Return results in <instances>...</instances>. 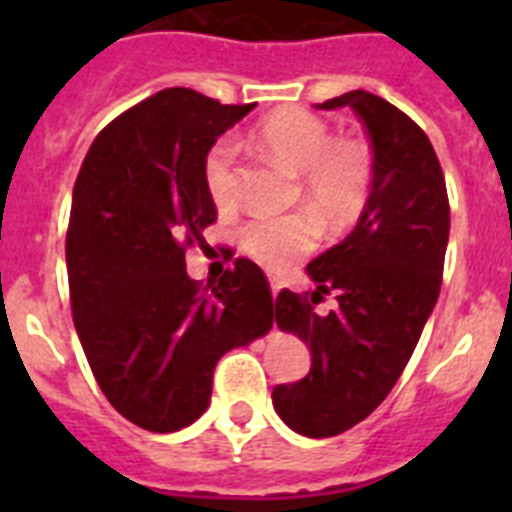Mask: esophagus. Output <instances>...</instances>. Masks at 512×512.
I'll list each match as a JSON object with an SVG mask.
<instances>
[{"label":"esophagus","mask_w":512,"mask_h":512,"mask_svg":"<svg viewBox=\"0 0 512 512\" xmlns=\"http://www.w3.org/2000/svg\"><path fill=\"white\" fill-rule=\"evenodd\" d=\"M269 284H271V295L277 297V295H279V289H282V279L274 277V274H269Z\"/></svg>","instance_id":"34e87169"}]
</instances>
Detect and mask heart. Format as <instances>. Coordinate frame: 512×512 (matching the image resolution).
Returning <instances> with one entry per match:
<instances>
[{"label": "heart", "instance_id": "heart-1", "mask_svg": "<svg viewBox=\"0 0 512 512\" xmlns=\"http://www.w3.org/2000/svg\"><path fill=\"white\" fill-rule=\"evenodd\" d=\"M251 146L300 174L302 194L330 223L354 220L372 192V151L359 138H333L328 122L307 110H279L251 133ZM238 153L230 138L215 140L202 158V182L217 207L238 200ZM320 223L310 212H256L241 225L238 238L248 256L284 269L318 243Z\"/></svg>", "mask_w": 512, "mask_h": 512}]
</instances>
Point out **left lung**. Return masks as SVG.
Listing matches in <instances>:
<instances>
[{"label":"left lung","mask_w":512,"mask_h":512,"mask_svg":"<svg viewBox=\"0 0 512 512\" xmlns=\"http://www.w3.org/2000/svg\"><path fill=\"white\" fill-rule=\"evenodd\" d=\"M338 107H351L372 140V192L356 228L307 264L318 284L310 300L282 289L274 302L277 325L307 343L312 366L277 384L271 402L307 438L354 428L390 395L436 307L449 246V197L428 135L364 89L318 104ZM330 291L339 307L318 316L311 305Z\"/></svg>","instance_id":"8db88e82"}]
</instances>
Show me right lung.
Instances as JSON below:
<instances>
[{
	"mask_svg": "<svg viewBox=\"0 0 512 512\" xmlns=\"http://www.w3.org/2000/svg\"><path fill=\"white\" fill-rule=\"evenodd\" d=\"M253 107L164 89L115 117L76 176L66 235L76 333L104 397L146 431L192 425L220 356L274 325L253 261L238 259L205 289L184 261L217 215L202 158Z\"/></svg>",
	"mask_w": 512,
	"mask_h": 512,
	"instance_id": "right-lung-1",
	"label": "right lung"
}]
</instances>
